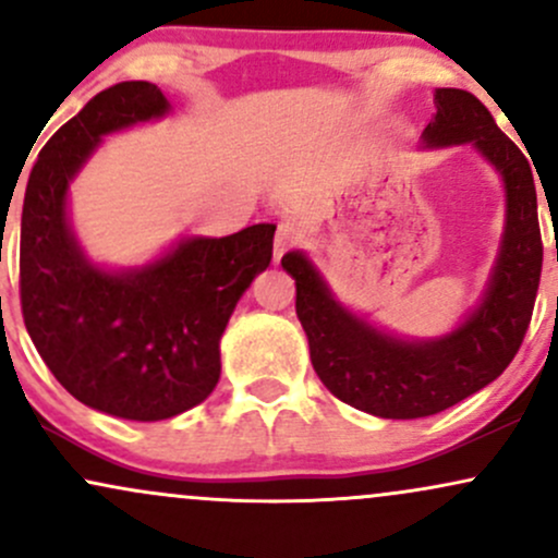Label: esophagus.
Masks as SVG:
<instances>
[{
    "label": "esophagus",
    "instance_id": "34e87169",
    "mask_svg": "<svg viewBox=\"0 0 558 558\" xmlns=\"http://www.w3.org/2000/svg\"><path fill=\"white\" fill-rule=\"evenodd\" d=\"M299 239H301V230L296 222H291V220L280 222L278 230H275V262L283 257L288 248L296 246Z\"/></svg>",
    "mask_w": 558,
    "mask_h": 558
}]
</instances>
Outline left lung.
Returning <instances> with one entry per match:
<instances>
[{
  "instance_id": "obj_1",
  "label": "left lung",
  "mask_w": 558,
  "mask_h": 558,
  "mask_svg": "<svg viewBox=\"0 0 558 558\" xmlns=\"http://www.w3.org/2000/svg\"><path fill=\"white\" fill-rule=\"evenodd\" d=\"M425 146L472 144L501 172L506 228L477 310L444 338L403 341L351 315L301 252L280 265L296 280V315L312 367L336 399L383 420H417L477 393L509 367L527 332L543 267L533 170L483 101L462 88H435Z\"/></svg>"
}]
</instances>
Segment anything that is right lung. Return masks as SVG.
Segmentation results:
<instances>
[{
	"instance_id": "add662e5",
	"label": "right lung",
	"mask_w": 558,
	"mask_h": 558,
	"mask_svg": "<svg viewBox=\"0 0 558 558\" xmlns=\"http://www.w3.org/2000/svg\"><path fill=\"white\" fill-rule=\"evenodd\" d=\"M155 83L96 94L38 151L21 220L25 330L60 386L112 417L155 422L196 407L220 380V336L272 259L275 226L185 239L138 270L107 272L81 252L68 185L101 136L162 118Z\"/></svg>"
}]
</instances>
